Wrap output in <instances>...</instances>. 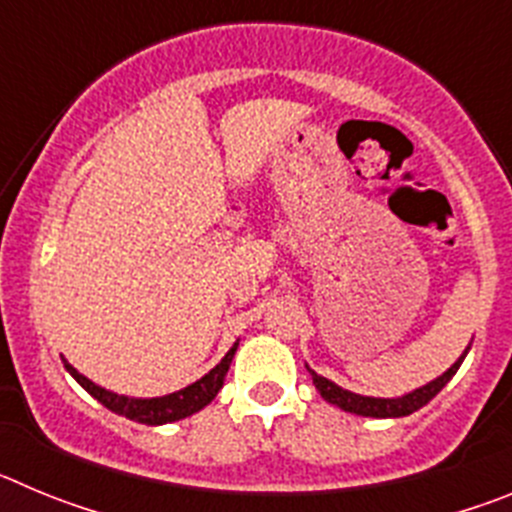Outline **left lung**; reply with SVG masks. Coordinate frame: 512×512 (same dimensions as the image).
Returning a JSON list of instances; mask_svg holds the SVG:
<instances>
[{
	"label": "left lung",
	"instance_id": "1",
	"mask_svg": "<svg viewBox=\"0 0 512 512\" xmlns=\"http://www.w3.org/2000/svg\"><path fill=\"white\" fill-rule=\"evenodd\" d=\"M469 348H472V343H469L467 348H464V354L459 356V359L454 361V364L446 369V372L441 374V377L431 379L428 384H423V387H418V390L408 392V395H400V397H366V395H356V392L351 390H343V387H338L336 382H330V379L320 377V374H315L307 366V372H310L312 377V384H315V390L320 392V397H323L325 402H330V405H336V408L346 410V413H356V415H364V418H405V415L415 413V410H420L423 405H428V402L433 400V397L438 395V392L446 387V384L451 382V377H454L456 372H459L461 361L467 359Z\"/></svg>",
	"mask_w": 512,
	"mask_h": 512
}]
</instances>
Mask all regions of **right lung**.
<instances>
[{
	"label": "right lung",
	"mask_w": 512,
	"mask_h": 512,
	"mask_svg": "<svg viewBox=\"0 0 512 512\" xmlns=\"http://www.w3.org/2000/svg\"><path fill=\"white\" fill-rule=\"evenodd\" d=\"M235 351H238V341L230 346L228 354L220 359V364H215L205 377H200L197 382L187 384L184 390H176L171 395H161V397H128V395H117L112 390H104L99 384H94L92 379L84 377V374L71 366L69 361L63 359V366H66V372L76 379V382L89 392L97 402H102L104 408L112 410V413L122 415V418L135 420V423L143 425H164V423H174V420L189 418V415L200 413L205 405H210L212 400L217 397V392L223 390L225 384V374L230 369V361H233Z\"/></svg>",
	"instance_id": "obj_1"
}]
</instances>
